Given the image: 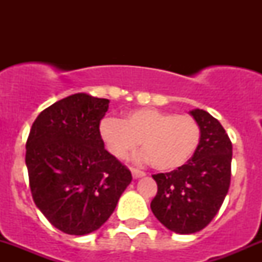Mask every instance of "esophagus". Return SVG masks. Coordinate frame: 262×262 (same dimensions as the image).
<instances>
[{"mask_svg":"<svg viewBox=\"0 0 262 262\" xmlns=\"http://www.w3.org/2000/svg\"><path fill=\"white\" fill-rule=\"evenodd\" d=\"M132 175H133L134 179H139L146 176V172H144V171L138 170V168H132Z\"/></svg>","mask_w":262,"mask_h":262,"instance_id":"34e87169","label":"esophagus"}]
</instances>
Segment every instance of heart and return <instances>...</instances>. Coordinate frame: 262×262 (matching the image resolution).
<instances>
[{
    "mask_svg": "<svg viewBox=\"0 0 262 262\" xmlns=\"http://www.w3.org/2000/svg\"><path fill=\"white\" fill-rule=\"evenodd\" d=\"M101 137L118 158L134 152L142 142L144 157L158 171H172L194 156L202 141V128L194 116L143 107L128 113L123 121L105 119Z\"/></svg>",
    "mask_w": 262,
    "mask_h": 262,
    "instance_id": "obj_1",
    "label": "heart"
}]
</instances>
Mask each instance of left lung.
<instances>
[{"mask_svg": "<svg viewBox=\"0 0 262 262\" xmlns=\"http://www.w3.org/2000/svg\"><path fill=\"white\" fill-rule=\"evenodd\" d=\"M200 124L199 148L184 166L152 175L157 194L150 203L156 218L170 231H202L219 212L231 185L232 142L222 124L205 110L190 112Z\"/></svg>", "mask_w": 262, "mask_h": 262, "instance_id": "obj_1", "label": "left lung"}]
</instances>
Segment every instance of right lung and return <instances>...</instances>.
<instances>
[{
  "instance_id": "add662e5",
  "label": "right lung",
  "mask_w": 262,
  "mask_h": 262,
  "mask_svg": "<svg viewBox=\"0 0 262 262\" xmlns=\"http://www.w3.org/2000/svg\"><path fill=\"white\" fill-rule=\"evenodd\" d=\"M109 100L75 94L44 109L26 141L25 162L34 203L52 226L83 236L114 212L132 181L100 134Z\"/></svg>"
}]
</instances>
